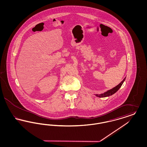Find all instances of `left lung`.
<instances>
[{
    "label": "left lung",
    "instance_id": "8db88e82",
    "mask_svg": "<svg viewBox=\"0 0 147 147\" xmlns=\"http://www.w3.org/2000/svg\"><path fill=\"white\" fill-rule=\"evenodd\" d=\"M125 79H126V78H125L118 85H117L115 88H112V89L109 90L105 92L104 94H96V96H98V97H99V98H105V97H107V96H109L112 95L113 94H115L116 92H117V91L119 90V89L121 88V86H122V85L123 83V82L125 80Z\"/></svg>",
    "mask_w": 147,
    "mask_h": 147
}]
</instances>
